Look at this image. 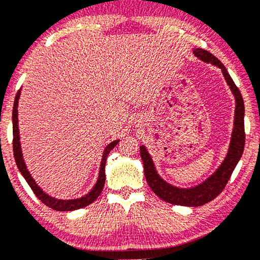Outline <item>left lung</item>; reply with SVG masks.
I'll use <instances>...</instances> for the list:
<instances>
[{
	"label": "left lung",
	"mask_w": 260,
	"mask_h": 260,
	"mask_svg": "<svg viewBox=\"0 0 260 260\" xmlns=\"http://www.w3.org/2000/svg\"><path fill=\"white\" fill-rule=\"evenodd\" d=\"M193 55L200 58L201 60L205 61V63H211L222 70L224 78H225L228 85H229L235 95V127L234 131H232L231 142L226 157L224 158L219 168L208 180H205L203 183L196 185L193 188L181 189L167 183V182L158 176L149 153L147 152L145 146L140 147L143 170H145L146 180L148 182L150 189L154 191L155 195H157L161 200L166 201V202L176 205H184V207H201V205L216 199L223 191L228 181L230 180L232 172H234V169L238 164L239 158L242 157L244 145H245V131H244V112H245V108H244L243 96L238 87L236 86L229 72L226 71L225 67L212 53L203 49H195L193 50Z\"/></svg>",
	"instance_id": "1"
}]
</instances>
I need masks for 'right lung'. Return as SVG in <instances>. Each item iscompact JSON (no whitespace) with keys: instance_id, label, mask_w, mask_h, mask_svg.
I'll return each instance as SVG.
<instances>
[{"instance_id":"add662e5","label":"right lung","mask_w":260,"mask_h":260,"mask_svg":"<svg viewBox=\"0 0 260 260\" xmlns=\"http://www.w3.org/2000/svg\"><path fill=\"white\" fill-rule=\"evenodd\" d=\"M19 94L21 92H17L16 96H15V102H14V108H13V148H14V157L15 161H16V165L19 169V172L24 177L25 181L28 182V184L30 185V188L32 189V191L35 192L38 199L41 200V202H43L46 207L53 209V210L57 211H72V210H77V209L84 208L86 205L91 204L93 201H95L98 199L100 192L103 191L104 184H105V180H106V175H105V165H106V158L107 155L110 154L112 149L117 146V143L119 140H115L113 142H111L108 145L105 150H104L103 154V158H102V164H100V170H99V177L98 181L94 187H93L92 190L80 199L77 200H57L53 199V197L49 196L48 193H45L42 189L38 187L36 184V182L31 177L30 173L26 169V166L24 164V160H23L22 156V152H21V143H19V131H18V119H17V106H18V99H19Z\"/></svg>"}]
</instances>
